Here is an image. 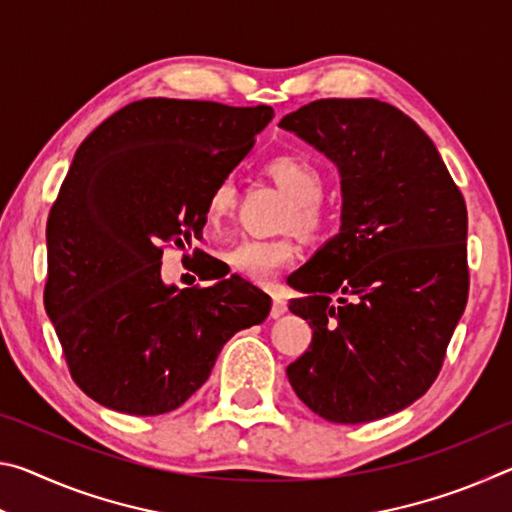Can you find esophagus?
I'll list each match as a JSON object with an SVG mask.
<instances>
[{
	"instance_id": "34e87169",
	"label": "esophagus",
	"mask_w": 512,
	"mask_h": 512,
	"mask_svg": "<svg viewBox=\"0 0 512 512\" xmlns=\"http://www.w3.org/2000/svg\"><path fill=\"white\" fill-rule=\"evenodd\" d=\"M284 311H287V302H284V298L280 296H273V307H271V316L273 318H280Z\"/></svg>"
}]
</instances>
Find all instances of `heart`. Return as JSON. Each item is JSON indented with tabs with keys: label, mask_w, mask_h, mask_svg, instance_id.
Masks as SVG:
<instances>
[{
	"label": "heart",
	"mask_w": 512,
	"mask_h": 512,
	"mask_svg": "<svg viewBox=\"0 0 512 512\" xmlns=\"http://www.w3.org/2000/svg\"><path fill=\"white\" fill-rule=\"evenodd\" d=\"M266 173L273 183L291 198V207L284 214V228H296L300 235L314 237L323 228V212L318 198L323 194V176L307 158L296 153H282L268 160ZM235 210V183L230 178L219 180L205 201V221L216 228L230 219ZM298 246L293 239H241L225 253L235 271L250 282L264 284L282 271L284 266L296 262Z\"/></svg>",
	"instance_id": "heart-1"
}]
</instances>
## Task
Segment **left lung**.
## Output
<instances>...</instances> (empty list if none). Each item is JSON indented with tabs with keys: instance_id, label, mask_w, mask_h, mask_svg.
Here are the masks:
<instances>
[{
	"instance_id": "1",
	"label": "left lung",
	"mask_w": 512,
	"mask_h": 512,
	"mask_svg": "<svg viewBox=\"0 0 512 512\" xmlns=\"http://www.w3.org/2000/svg\"><path fill=\"white\" fill-rule=\"evenodd\" d=\"M341 176V230L293 273L314 329L287 368L320 418L372 422L429 391L467 305V210L427 133L391 103L318 99L282 117Z\"/></svg>"
}]
</instances>
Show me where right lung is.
<instances>
[{"mask_svg":"<svg viewBox=\"0 0 512 512\" xmlns=\"http://www.w3.org/2000/svg\"><path fill=\"white\" fill-rule=\"evenodd\" d=\"M271 106L142 99L85 137L47 219L45 307L69 375L106 409H178L239 329L271 311L262 289L196 264L210 287L160 275L162 248L201 239L205 201L253 149ZM198 250H194V257Z\"/></svg>","mask_w":512,"mask_h":512,"instance_id":"1","label":"right lung"}]
</instances>
